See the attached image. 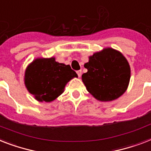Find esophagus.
<instances>
[{
  "mask_svg": "<svg viewBox=\"0 0 151 151\" xmlns=\"http://www.w3.org/2000/svg\"><path fill=\"white\" fill-rule=\"evenodd\" d=\"M77 73H78V77H79V78H81V73H82V71H81V70H78V71H77Z\"/></svg>",
  "mask_w": 151,
  "mask_h": 151,
  "instance_id": "esophagus-1",
  "label": "esophagus"
}]
</instances>
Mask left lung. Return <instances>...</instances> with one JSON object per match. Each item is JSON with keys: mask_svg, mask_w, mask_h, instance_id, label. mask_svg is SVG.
<instances>
[{"mask_svg": "<svg viewBox=\"0 0 151 151\" xmlns=\"http://www.w3.org/2000/svg\"><path fill=\"white\" fill-rule=\"evenodd\" d=\"M88 72L82 74L87 90L101 101H113L127 91L130 67L125 56L117 50L105 48L89 56L84 64Z\"/></svg>", "mask_w": 151, "mask_h": 151, "instance_id": "1", "label": "left lung"}]
</instances>
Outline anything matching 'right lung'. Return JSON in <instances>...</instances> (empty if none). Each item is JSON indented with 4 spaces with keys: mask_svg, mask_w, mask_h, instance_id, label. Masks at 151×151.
Instances as JSON below:
<instances>
[{
    "mask_svg": "<svg viewBox=\"0 0 151 151\" xmlns=\"http://www.w3.org/2000/svg\"><path fill=\"white\" fill-rule=\"evenodd\" d=\"M78 74L70 65L60 63L51 58H38L28 66L24 84L39 101L50 102L64 91L65 85Z\"/></svg>",
    "mask_w": 151,
    "mask_h": 151,
    "instance_id": "obj_1",
    "label": "right lung"
}]
</instances>
